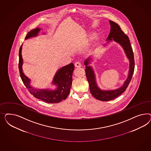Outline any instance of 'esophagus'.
Listing matches in <instances>:
<instances>
[{"label":"esophagus","mask_w":151,"mask_h":151,"mask_svg":"<svg viewBox=\"0 0 151 151\" xmlns=\"http://www.w3.org/2000/svg\"><path fill=\"white\" fill-rule=\"evenodd\" d=\"M75 66L76 68H80V67H81V64L80 62H76L75 64Z\"/></svg>","instance_id":"obj_1"}]
</instances>
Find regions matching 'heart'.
Returning <instances> with one entry per match:
<instances>
[{"instance_id": "b5f03b06", "label": "heart", "mask_w": 151, "mask_h": 151, "mask_svg": "<svg viewBox=\"0 0 151 151\" xmlns=\"http://www.w3.org/2000/svg\"><path fill=\"white\" fill-rule=\"evenodd\" d=\"M99 37V34L97 32H93L92 33L91 35H90V38H89V47H88L86 49L87 52H90V46L93 45V44H94V42L97 40V39H98Z\"/></svg>"}]
</instances>
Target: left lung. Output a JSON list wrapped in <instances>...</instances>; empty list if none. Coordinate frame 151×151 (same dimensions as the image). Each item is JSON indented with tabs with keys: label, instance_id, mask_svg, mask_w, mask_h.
Listing matches in <instances>:
<instances>
[{
	"label": "left lung",
	"instance_id": "8db88e82",
	"mask_svg": "<svg viewBox=\"0 0 151 151\" xmlns=\"http://www.w3.org/2000/svg\"><path fill=\"white\" fill-rule=\"evenodd\" d=\"M109 22L111 25V30L107 39H106V41H107V44L114 41L117 42L122 47L127 58L129 61V67L128 77L122 86L115 90H102L99 87L97 84L96 75L93 69L91 66L88 65L91 64L92 58H88V59L85 61L84 64L86 66V75L92 95L97 100L102 101L112 100L124 92L131 80L134 69V55L128 37L124 33L117 23L111 20H109Z\"/></svg>",
	"mask_w": 151,
	"mask_h": 151
}]
</instances>
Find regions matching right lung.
Listing matches in <instances>:
<instances>
[{
    "mask_svg": "<svg viewBox=\"0 0 151 151\" xmlns=\"http://www.w3.org/2000/svg\"><path fill=\"white\" fill-rule=\"evenodd\" d=\"M41 29L39 27L32 29L27 33L25 39L27 40L30 37H37ZM22 46L23 44L20 46L19 52V69L21 78L29 92L35 97L49 104L59 103L65 100L69 95L72 85L73 73L75 67L73 63L63 66L57 71L52 81V85H55L56 86L55 89L35 88L30 85L31 80L23 73Z\"/></svg>",
    "mask_w": 151,
    "mask_h": 151,
    "instance_id": "1",
    "label": "right lung"
}]
</instances>
